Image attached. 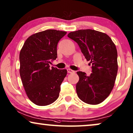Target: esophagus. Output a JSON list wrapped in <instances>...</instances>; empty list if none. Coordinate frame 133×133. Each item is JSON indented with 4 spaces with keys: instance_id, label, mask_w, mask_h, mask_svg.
<instances>
[{
    "instance_id": "esophagus-1",
    "label": "esophagus",
    "mask_w": 133,
    "mask_h": 133,
    "mask_svg": "<svg viewBox=\"0 0 133 133\" xmlns=\"http://www.w3.org/2000/svg\"><path fill=\"white\" fill-rule=\"evenodd\" d=\"M68 72L69 74H74V73H75V71H74V70H72V69H68Z\"/></svg>"
}]
</instances>
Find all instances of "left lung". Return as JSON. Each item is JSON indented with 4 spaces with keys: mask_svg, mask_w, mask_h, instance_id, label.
Wrapping results in <instances>:
<instances>
[{
    "mask_svg": "<svg viewBox=\"0 0 133 133\" xmlns=\"http://www.w3.org/2000/svg\"><path fill=\"white\" fill-rule=\"evenodd\" d=\"M69 38L78 44L81 52L92 65L89 76L77 73L79 81L76 91L79 98L90 105L103 102L114 86L118 70L116 47L108 35L94 30H79L70 32Z\"/></svg>",
    "mask_w": 133,
    "mask_h": 133,
    "instance_id": "1",
    "label": "left lung"
}]
</instances>
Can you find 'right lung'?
<instances>
[{"label":"right lung","mask_w":133,"mask_h":133,"mask_svg":"<svg viewBox=\"0 0 133 133\" xmlns=\"http://www.w3.org/2000/svg\"><path fill=\"white\" fill-rule=\"evenodd\" d=\"M66 31L47 30L35 33L24 42L20 54V76L28 98L46 106L59 97L67 70L50 68L57 58V45Z\"/></svg>","instance_id":"1"}]
</instances>
